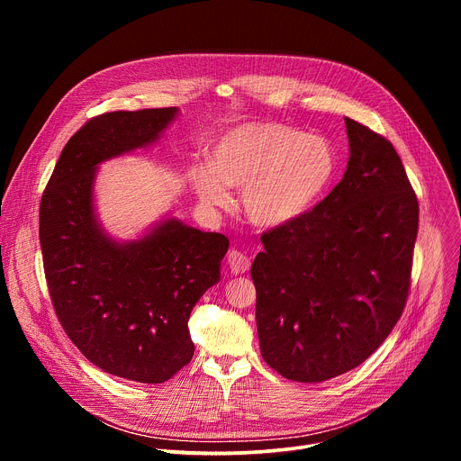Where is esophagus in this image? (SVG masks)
I'll return each mask as SVG.
<instances>
[{"mask_svg": "<svg viewBox=\"0 0 461 461\" xmlns=\"http://www.w3.org/2000/svg\"><path fill=\"white\" fill-rule=\"evenodd\" d=\"M228 267H230L231 274H235V276L244 274V272L249 270V257L242 251L231 249L230 255H228Z\"/></svg>", "mask_w": 461, "mask_h": 461, "instance_id": "34e87169", "label": "esophagus"}]
</instances>
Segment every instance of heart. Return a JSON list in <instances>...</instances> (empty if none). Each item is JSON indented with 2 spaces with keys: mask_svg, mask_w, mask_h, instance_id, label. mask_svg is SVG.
Returning <instances> with one entry per match:
<instances>
[{
  "mask_svg": "<svg viewBox=\"0 0 461 461\" xmlns=\"http://www.w3.org/2000/svg\"><path fill=\"white\" fill-rule=\"evenodd\" d=\"M334 169V149L322 137L283 123H244L219 139L210 166L194 171L193 184L210 208H228V187L242 189V210L249 222L279 228L317 203Z\"/></svg>",
  "mask_w": 461,
  "mask_h": 461,
  "instance_id": "obj_1",
  "label": "heart"
}]
</instances>
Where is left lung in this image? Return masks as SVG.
<instances>
[{
	"label": "left lung",
	"instance_id": "obj_1",
	"mask_svg": "<svg viewBox=\"0 0 461 461\" xmlns=\"http://www.w3.org/2000/svg\"><path fill=\"white\" fill-rule=\"evenodd\" d=\"M343 180L297 221L260 235L251 265L262 359L321 383L370 357L407 304L420 206L393 146L345 118Z\"/></svg>",
	"mask_w": 461,
	"mask_h": 461
}]
</instances>
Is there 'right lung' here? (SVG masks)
<instances>
[{
    "label": "right lung",
    "mask_w": 461,
    "mask_h": 461,
    "mask_svg": "<svg viewBox=\"0 0 461 461\" xmlns=\"http://www.w3.org/2000/svg\"><path fill=\"white\" fill-rule=\"evenodd\" d=\"M176 107L113 111L65 144L40 204V244L54 312L98 368L164 383L194 352L187 319L219 283L230 240L167 219L133 242L109 239L93 210L96 166L158 139Z\"/></svg>",
    "instance_id": "right-lung-1"
}]
</instances>
